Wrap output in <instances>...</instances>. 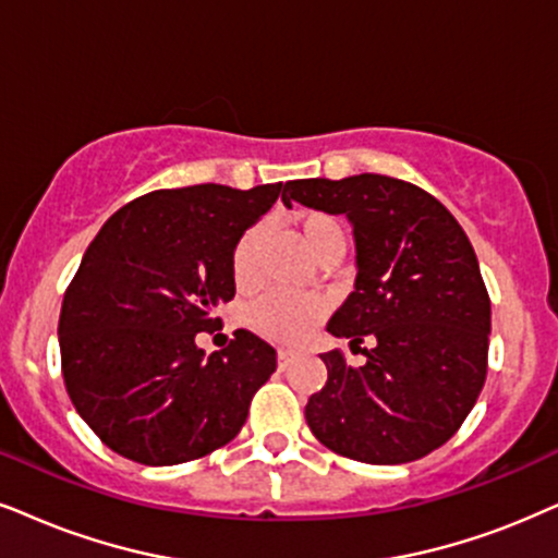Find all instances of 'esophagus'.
Segmentation results:
<instances>
[{"label":"esophagus","instance_id":"34e87169","mask_svg":"<svg viewBox=\"0 0 558 558\" xmlns=\"http://www.w3.org/2000/svg\"><path fill=\"white\" fill-rule=\"evenodd\" d=\"M293 357H295V352H293V350L280 348V350H278V365H280V371L288 368V365H291Z\"/></svg>","mask_w":558,"mask_h":558}]
</instances>
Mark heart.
<instances>
[{"instance_id":"b5f03b06","label":"heart","mask_w":558,"mask_h":558,"mask_svg":"<svg viewBox=\"0 0 558 558\" xmlns=\"http://www.w3.org/2000/svg\"><path fill=\"white\" fill-rule=\"evenodd\" d=\"M295 236L306 255L316 259L324 250L329 246H342V231L337 227V221L319 210H301L291 218ZM263 236V229L255 227L239 239L234 259H231V270H234V280L239 286H244L252 275V263H255V252ZM322 303L312 299H301V295L291 293H267L263 299H257L250 306V319L259 335L270 337L278 342H299L316 327V322L322 319Z\"/></svg>"}]
</instances>
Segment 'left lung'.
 I'll return each instance as SVG.
<instances>
[{
	"label": "left lung",
	"mask_w": 558,
	"mask_h": 558,
	"mask_svg": "<svg viewBox=\"0 0 558 558\" xmlns=\"http://www.w3.org/2000/svg\"><path fill=\"white\" fill-rule=\"evenodd\" d=\"M291 201L350 221L355 291L327 331L373 340L361 368L324 352L327 384L308 399V427L352 461H417L456 435L486 378L492 306L474 246L440 201L384 174L291 180Z\"/></svg>",
	"instance_id": "obj_1"
}]
</instances>
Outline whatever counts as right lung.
<instances>
[{
	"instance_id": "obj_1",
	"label": "right lung",
	"mask_w": 558,
	"mask_h": 558,
	"mask_svg": "<svg viewBox=\"0 0 558 558\" xmlns=\"http://www.w3.org/2000/svg\"><path fill=\"white\" fill-rule=\"evenodd\" d=\"M283 182L236 190H157L116 210L63 295L61 368L69 399L105 446L144 466H174L242 429L278 352L239 329L229 348H197L214 306L234 299L239 239Z\"/></svg>"
}]
</instances>
